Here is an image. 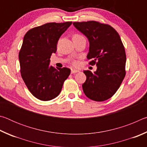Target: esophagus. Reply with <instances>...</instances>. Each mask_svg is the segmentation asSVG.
Returning <instances> with one entry per match:
<instances>
[{"mask_svg":"<svg viewBox=\"0 0 147 147\" xmlns=\"http://www.w3.org/2000/svg\"><path fill=\"white\" fill-rule=\"evenodd\" d=\"M79 71L78 70H76V69H71V73L73 74V73H78Z\"/></svg>","mask_w":147,"mask_h":147,"instance_id":"obj_1","label":"esophagus"}]
</instances>
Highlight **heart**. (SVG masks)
I'll return each mask as SVG.
<instances>
[{
    "label": "heart",
    "instance_id": "1",
    "mask_svg": "<svg viewBox=\"0 0 147 147\" xmlns=\"http://www.w3.org/2000/svg\"><path fill=\"white\" fill-rule=\"evenodd\" d=\"M78 36H80V35H78V34H76V35H74V36H73V37H78ZM73 65H77V62H76V61H74V63H73Z\"/></svg>",
    "mask_w": 147,
    "mask_h": 147
}]
</instances>
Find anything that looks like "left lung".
<instances>
[{"mask_svg": "<svg viewBox=\"0 0 147 147\" xmlns=\"http://www.w3.org/2000/svg\"><path fill=\"white\" fill-rule=\"evenodd\" d=\"M73 25L88 38L87 58L97 67L94 73L84 71V93L93 100H106L116 93L125 76L126 57L120 36L111 26L98 22H74Z\"/></svg>", "mask_w": 147, "mask_h": 147, "instance_id": "1", "label": "left lung"}]
</instances>
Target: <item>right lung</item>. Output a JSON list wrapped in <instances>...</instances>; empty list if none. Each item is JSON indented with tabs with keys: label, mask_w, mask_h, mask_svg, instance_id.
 I'll return each instance as SVG.
<instances>
[{
	"label": "right lung",
	"mask_w": 147,
	"mask_h": 147,
	"mask_svg": "<svg viewBox=\"0 0 147 147\" xmlns=\"http://www.w3.org/2000/svg\"><path fill=\"white\" fill-rule=\"evenodd\" d=\"M71 24L47 23L24 35L19 54L21 76L30 92L39 100L48 101L58 96L71 73L69 68L50 65V58L57 51L60 36Z\"/></svg>",
	"instance_id": "add662e5"
}]
</instances>
